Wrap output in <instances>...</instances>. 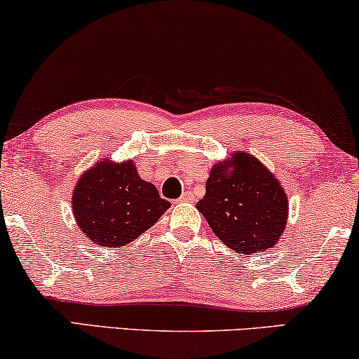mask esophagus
<instances>
[{"label": "esophagus", "mask_w": 359, "mask_h": 359, "mask_svg": "<svg viewBox=\"0 0 359 359\" xmlns=\"http://www.w3.org/2000/svg\"><path fill=\"white\" fill-rule=\"evenodd\" d=\"M194 200V194L191 191H185V194H182V196L179 198V201H191Z\"/></svg>", "instance_id": "1"}]
</instances>
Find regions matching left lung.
<instances>
[{"mask_svg": "<svg viewBox=\"0 0 359 359\" xmlns=\"http://www.w3.org/2000/svg\"><path fill=\"white\" fill-rule=\"evenodd\" d=\"M227 172L216 164L206 194L196 203L212 232L242 255L272 248L287 224V195L258 159L235 153Z\"/></svg>", "mask_w": 359, "mask_h": 359, "instance_id": "8db88e82", "label": "left lung"}]
</instances>
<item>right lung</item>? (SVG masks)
Listing matches in <instances>:
<instances>
[{
    "mask_svg": "<svg viewBox=\"0 0 359 359\" xmlns=\"http://www.w3.org/2000/svg\"><path fill=\"white\" fill-rule=\"evenodd\" d=\"M169 201L140 179L133 163L103 161L80 177L72 208L82 232L101 247H122L158 222Z\"/></svg>",
    "mask_w": 359,
    "mask_h": 359,
    "instance_id": "add662e5",
    "label": "right lung"
}]
</instances>
